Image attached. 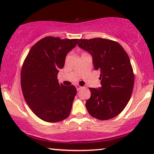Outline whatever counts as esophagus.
<instances>
[{"mask_svg":"<svg viewBox=\"0 0 154 154\" xmlns=\"http://www.w3.org/2000/svg\"><path fill=\"white\" fill-rule=\"evenodd\" d=\"M75 88H76L77 90H80L83 87H81V86L79 85H75Z\"/></svg>","mask_w":154,"mask_h":154,"instance_id":"esophagus-1","label":"esophagus"}]
</instances>
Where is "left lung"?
Here are the masks:
<instances>
[{
	"label": "left lung",
	"mask_w": 154,
	"mask_h": 154,
	"mask_svg": "<svg viewBox=\"0 0 154 154\" xmlns=\"http://www.w3.org/2000/svg\"><path fill=\"white\" fill-rule=\"evenodd\" d=\"M78 45L92 54L94 69L100 71L102 87L89 88L91 96L85 104L88 113L99 120L113 119L125 109L133 90L129 57L118 42L109 39H80Z\"/></svg>",
	"instance_id": "obj_1"
}]
</instances>
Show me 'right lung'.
<instances>
[{
    "label": "right lung",
    "instance_id": "obj_1",
    "mask_svg": "<svg viewBox=\"0 0 154 154\" xmlns=\"http://www.w3.org/2000/svg\"><path fill=\"white\" fill-rule=\"evenodd\" d=\"M79 39L47 36L34 44L23 63L21 87L24 100L39 119L49 123L69 117L76 94L74 85L64 86L57 80L67 53Z\"/></svg>",
    "mask_w": 154,
    "mask_h": 154
}]
</instances>
